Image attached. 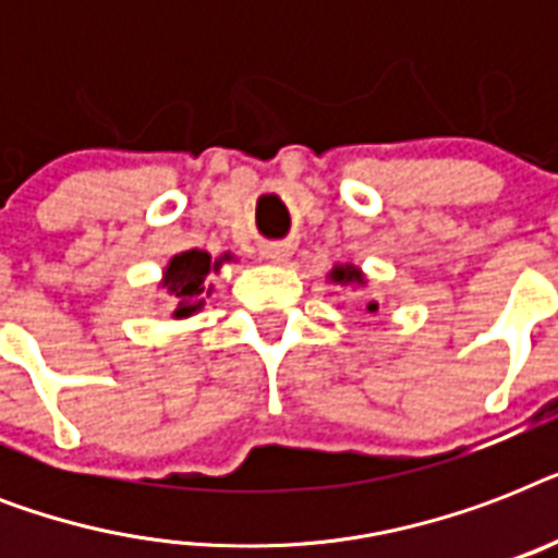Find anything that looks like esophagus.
Masks as SVG:
<instances>
[{"label": "esophagus", "mask_w": 558, "mask_h": 558, "mask_svg": "<svg viewBox=\"0 0 558 558\" xmlns=\"http://www.w3.org/2000/svg\"><path fill=\"white\" fill-rule=\"evenodd\" d=\"M263 257L269 263H278V266H283V263H289V257H292V245L289 243H271L263 248Z\"/></svg>", "instance_id": "esophagus-1"}]
</instances>
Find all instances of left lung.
I'll list each match as a JSON object with an SVG mask.
<instances>
[{"label":"left lung","mask_w":558,"mask_h":558,"mask_svg":"<svg viewBox=\"0 0 558 558\" xmlns=\"http://www.w3.org/2000/svg\"><path fill=\"white\" fill-rule=\"evenodd\" d=\"M327 280L339 283V287H367L365 271L359 269V266H353V263H339V266H332L330 275H327ZM367 310H371V313H376V310H379V304H376V301H371V304H367Z\"/></svg>","instance_id":"obj_1"}]
</instances>
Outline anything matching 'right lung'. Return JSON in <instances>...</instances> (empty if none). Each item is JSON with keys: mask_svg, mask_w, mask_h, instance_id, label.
<instances>
[{"mask_svg": "<svg viewBox=\"0 0 558 558\" xmlns=\"http://www.w3.org/2000/svg\"><path fill=\"white\" fill-rule=\"evenodd\" d=\"M231 260V254H222L210 260L208 252L202 248H187V252L173 254L161 271L159 287L165 289L173 301V318H191L205 306V298H210L214 283H205L210 271L222 269V263Z\"/></svg>", "mask_w": 558, "mask_h": 558, "instance_id": "right-lung-1", "label": "right lung"}]
</instances>
